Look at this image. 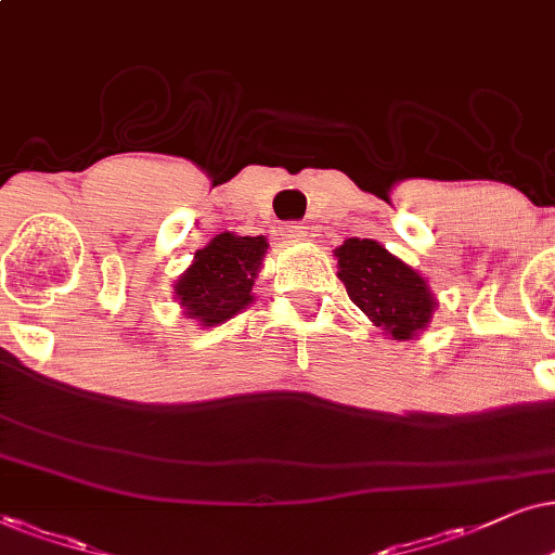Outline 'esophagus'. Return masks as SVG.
<instances>
[{
  "mask_svg": "<svg viewBox=\"0 0 555 555\" xmlns=\"http://www.w3.org/2000/svg\"><path fill=\"white\" fill-rule=\"evenodd\" d=\"M284 235H286V238H292V241H301L307 235V225L305 223H289L284 228Z\"/></svg>",
  "mask_w": 555,
  "mask_h": 555,
  "instance_id": "1",
  "label": "esophagus"
}]
</instances>
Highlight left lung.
<instances>
[{
	"instance_id": "1",
	"label": "left lung",
	"mask_w": 555,
	"mask_h": 555,
	"mask_svg": "<svg viewBox=\"0 0 555 555\" xmlns=\"http://www.w3.org/2000/svg\"><path fill=\"white\" fill-rule=\"evenodd\" d=\"M352 305L390 339H413L431 324L439 301L416 269L371 238H347L332 250Z\"/></svg>"
}]
</instances>
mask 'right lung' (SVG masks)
I'll return each instance as SVG.
<instances>
[{
	"label": "right lung",
	"instance_id": "right-lung-1",
	"mask_svg": "<svg viewBox=\"0 0 555 555\" xmlns=\"http://www.w3.org/2000/svg\"><path fill=\"white\" fill-rule=\"evenodd\" d=\"M269 241L263 235L220 233L175 282V301L182 317L197 327H218L254 305V279L261 273Z\"/></svg>",
	"mask_w": 555,
	"mask_h": 555
}]
</instances>
